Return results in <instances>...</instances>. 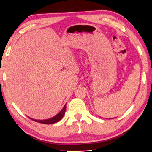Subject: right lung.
<instances>
[{"label": "right lung", "mask_w": 152, "mask_h": 152, "mask_svg": "<svg viewBox=\"0 0 152 152\" xmlns=\"http://www.w3.org/2000/svg\"><path fill=\"white\" fill-rule=\"evenodd\" d=\"M66 104L64 106L63 108L61 110V112L59 113H58V114L55 115L54 117L50 118V119H43V120H37V119H32L30 118L31 119H33L34 121H37L38 123H40V124H55V123H57L59 121V120H61V119L63 117L64 114H65V111H66Z\"/></svg>", "instance_id": "add662e5"}]
</instances>
